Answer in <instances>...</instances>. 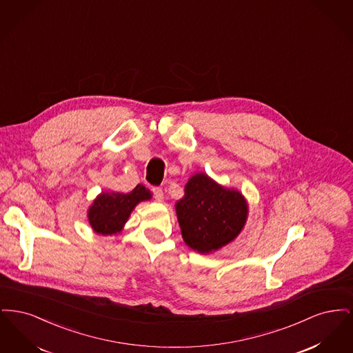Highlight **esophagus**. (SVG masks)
<instances>
[{"label":"esophagus","mask_w":353,"mask_h":353,"mask_svg":"<svg viewBox=\"0 0 353 353\" xmlns=\"http://www.w3.org/2000/svg\"><path fill=\"white\" fill-rule=\"evenodd\" d=\"M152 192H153V197H154L156 201H163L164 200V193H163V189L160 186L152 188Z\"/></svg>","instance_id":"1"}]
</instances>
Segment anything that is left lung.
<instances>
[{
	"label": "left lung",
	"instance_id": "1",
	"mask_svg": "<svg viewBox=\"0 0 353 353\" xmlns=\"http://www.w3.org/2000/svg\"><path fill=\"white\" fill-rule=\"evenodd\" d=\"M248 203L234 189L217 184L205 173L192 176L176 213L185 243L201 254L234 241L248 219Z\"/></svg>",
	"mask_w": 353,
	"mask_h": 353
}]
</instances>
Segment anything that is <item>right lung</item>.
<instances>
[{
    "instance_id": "1",
    "label": "right lung",
    "mask_w": 353,
    "mask_h": 353,
    "mask_svg": "<svg viewBox=\"0 0 353 353\" xmlns=\"http://www.w3.org/2000/svg\"><path fill=\"white\" fill-rule=\"evenodd\" d=\"M151 199L150 189L141 184L136 185L132 192L125 194L101 192L88 209V222L98 234H117L121 232L134 206Z\"/></svg>"
}]
</instances>
